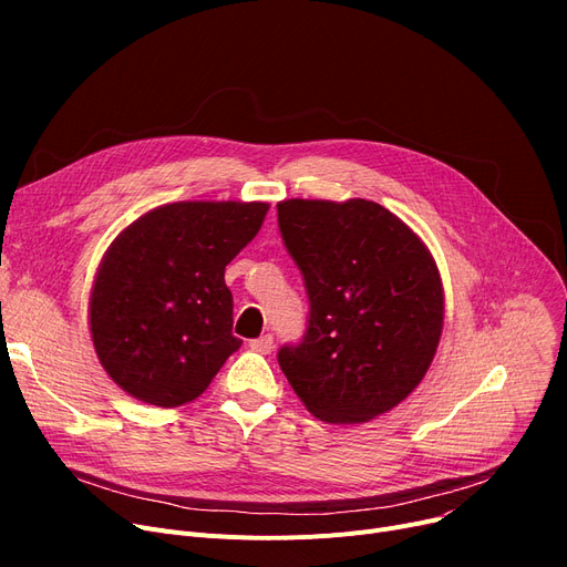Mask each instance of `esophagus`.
Returning a JSON list of instances; mask_svg holds the SVG:
<instances>
[{"mask_svg": "<svg viewBox=\"0 0 567 567\" xmlns=\"http://www.w3.org/2000/svg\"><path fill=\"white\" fill-rule=\"evenodd\" d=\"M250 349H255V351H259V353H271V349H274V338H271V336L255 338V340H250Z\"/></svg>", "mask_w": 567, "mask_h": 567, "instance_id": "34e87169", "label": "esophagus"}]
</instances>
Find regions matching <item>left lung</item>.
<instances>
[{
  "label": "left lung",
  "mask_w": 567,
  "mask_h": 567,
  "mask_svg": "<svg viewBox=\"0 0 567 567\" xmlns=\"http://www.w3.org/2000/svg\"><path fill=\"white\" fill-rule=\"evenodd\" d=\"M278 227L310 301L303 340L278 351L293 393L323 423L391 411L423 381L443 329L430 250L368 199H285Z\"/></svg>",
  "instance_id": "obj_1"
}]
</instances>
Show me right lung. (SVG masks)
<instances>
[{
    "label": "right lung",
    "instance_id": "add662e5",
    "mask_svg": "<svg viewBox=\"0 0 567 567\" xmlns=\"http://www.w3.org/2000/svg\"><path fill=\"white\" fill-rule=\"evenodd\" d=\"M266 202H174L144 214L107 248L89 323L99 361L135 400L199 398L241 347L231 336L225 266L259 231Z\"/></svg>",
    "mask_w": 567,
    "mask_h": 567
}]
</instances>
